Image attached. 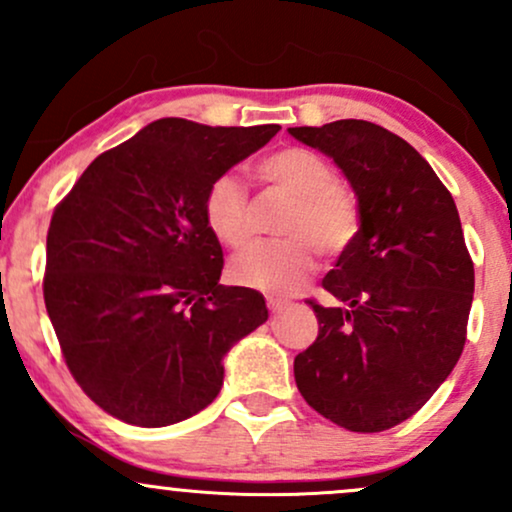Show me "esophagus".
<instances>
[{
	"label": "esophagus",
	"mask_w": 512,
	"mask_h": 512,
	"mask_svg": "<svg viewBox=\"0 0 512 512\" xmlns=\"http://www.w3.org/2000/svg\"><path fill=\"white\" fill-rule=\"evenodd\" d=\"M289 305H291L289 301H281V298H272V296L267 298V308H269V313H272V315L284 313V310L289 308Z\"/></svg>",
	"instance_id": "obj_1"
}]
</instances>
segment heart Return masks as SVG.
<instances>
[{
  "mask_svg": "<svg viewBox=\"0 0 512 512\" xmlns=\"http://www.w3.org/2000/svg\"><path fill=\"white\" fill-rule=\"evenodd\" d=\"M267 190L291 199L279 221L281 240L257 243L231 262L238 284L272 296L298 291L317 269V250L327 257L342 255L361 231V209L349 187L337 182L325 156L303 146H286L264 156L255 166ZM204 223L226 248L238 250L252 238L250 202L233 175H221L204 195Z\"/></svg>",
  "mask_w": 512,
  "mask_h": 512,
  "instance_id": "1",
  "label": "heart"
}]
</instances>
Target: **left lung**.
Listing matches in <instances>:
<instances>
[{
    "label": "left lung",
    "instance_id": "8db88e82",
    "mask_svg": "<svg viewBox=\"0 0 512 512\" xmlns=\"http://www.w3.org/2000/svg\"><path fill=\"white\" fill-rule=\"evenodd\" d=\"M342 168L361 231L322 279L317 339L293 361L305 402L332 424L380 433L416 414L467 339L474 264L448 187L414 146L366 120L289 127Z\"/></svg>",
    "mask_w": 512,
    "mask_h": 512
}]
</instances>
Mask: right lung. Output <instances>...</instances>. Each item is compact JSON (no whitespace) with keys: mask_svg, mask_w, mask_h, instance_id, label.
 I'll return each mask as SVG.
<instances>
[{"mask_svg":"<svg viewBox=\"0 0 512 512\" xmlns=\"http://www.w3.org/2000/svg\"><path fill=\"white\" fill-rule=\"evenodd\" d=\"M279 125L163 117L105 151L52 214L43 296L69 373L132 426L178 424L223 385V356L267 320L262 293L219 284L204 195Z\"/></svg>","mask_w":512,"mask_h":512,"instance_id":"obj_1","label":"right lung"}]
</instances>
